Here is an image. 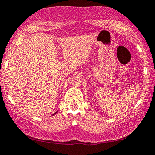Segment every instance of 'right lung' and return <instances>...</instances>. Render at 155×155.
I'll return each mask as SVG.
<instances>
[{"instance_id":"right-lung-1","label":"right lung","mask_w":155,"mask_h":155,"mask_svg":"<svg viewBox=\"0 0 155 155\" xmlns=\"http://www.w3.org/2000/svg\"><path fill=\"white\" fill-rule=\"evenodd\" d=\"M56 113H57V112H56ZM55 114H53V115H55Z\"/></svg>"}]
</instances>
